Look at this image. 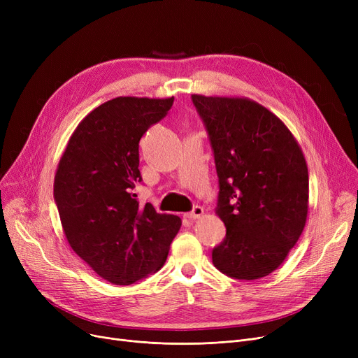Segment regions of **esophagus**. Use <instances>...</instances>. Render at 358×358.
<instances>
[{"mask_svg": "<svg viewBox=\"0 0 358 358\" xmlns=\"http://www.w3.org/2000/svg\"><path fill=\"white\" fill-rule=\"evenodd\" d=\"M203 212H204V210H203V208H200V206H194L193 210L187 213L185 216L189 217L190 220H194V219H199V217L203 215Z\"/></svg>", "mask_w": 358, "mask_h": 358, "instance_id": "34e87169", "label": "esophagus"}]
</instances>
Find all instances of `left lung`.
Listing matches in <instances>:
<instances>
[{"label":"left lung","mask_w":358,"mask_h":358,"mask_svg":"<svg viewBox=\"0 0 358 358\" xmlns=\"http://www.w3.org/2000/svg\"><path fill=\"white\" fill-rule=\"evenodd\" d=\"M193 104L213 149L216 213L227 236L212 251L215 267L232 278L273 273L305 228L309 174L286 124L248 99L204 97Z\"/></svg>","instance_id":"8db88e82"}]
</instances>
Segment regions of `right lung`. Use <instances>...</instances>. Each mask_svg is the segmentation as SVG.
I'll list each match as a JSON object with an SVG mask.
<instances>
[{
  "instance_id": "add662e5",
  "label": "right lung",
  "mask_w": 358,
  "mask_h": 358,
  "mask_svg": "<svg viewBox=\"0 0 358 358\" xmlns=\"http://www.w3.org/2000/svg\"><path fill=\"white\" fill-rule=\"evenodd\" d=\"M171 99L117 97L77 126L56 169L53 197L71 248L100 277L127 286L158 271L181 219L134 193L142 181L139 141Z\"/></svg>"
}]
</instances>
